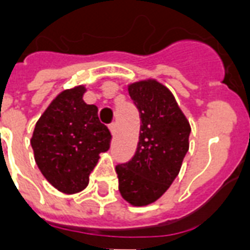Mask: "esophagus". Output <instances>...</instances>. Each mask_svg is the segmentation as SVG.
I'll return each instance as SVG.
<instances>
[{
	"label": "esophagus",
	"instance_id": "1",
	"mask_svg": "<svg viewBox=\"0 0 250 250\" xmlns=\"http://www.w3.org/2000/svg\"><path fill=\"white\" fill-rule=\"evenodd\" d=\"M109 128H110V131H111V133H113V135H115V133H117V123H115V122L110 123Z\"/></svg>",
	"mask_w": 250,
	"mask_h": 250
}]
</instances>
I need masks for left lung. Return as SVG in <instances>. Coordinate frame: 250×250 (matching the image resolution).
Here are the masks:
<instances>
[{
	"label": "left lung",
	"instance_id": "obj_1",
	"mask_svg": "<svg viewBox=\"0 0 250 250\" xmlns=\"http://www.w3.org/2000/svg\"><path fill=\"white\" fill-rule=\"evenodd\" d=\"M128 93L140 114V136L132 158L115 170L123 198L144 206L158 200L178 176L190 125L172 93L156 80L131 84Z\"/></svg>",
	"mask_w": 250,
	"mask_h": 250
}]
</instances>
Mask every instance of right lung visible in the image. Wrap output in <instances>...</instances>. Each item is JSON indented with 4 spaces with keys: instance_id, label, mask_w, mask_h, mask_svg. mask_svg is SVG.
I'll list each match as a JSON object with an SVG mask.
<instances>
[{
    "instance_id": "1",
    "label": "right lung",
    "mask_w": 250,
    "mask_h": 250,
    "mask_svg": "<svg viewBox=\"0 0 250 250\" xmlns=\"http://www.w3.org/2000/svg\"><path fill=\"white\" fill-rule=\"evenodd\" d=\"M83 85L57 96L36 123L31 139L35 161L46 180L64 193L89 183L100 153L109 150L111 133L98 119L96 105L83 100Z\"/></svg>"
}]
</instances>
